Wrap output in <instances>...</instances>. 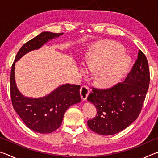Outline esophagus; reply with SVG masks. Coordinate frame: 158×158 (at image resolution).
<instances>
[{
  "instance_id": "1",
  "label": "esophagus",
  "mask_w": 158,
  "mask_h": 158,
  "mask_svg": "<svg viewBox=\"0 0 158 158\" xmlns=\"http://www.w3.org/2000/svg\"><path fill=\"white\" fill-rule=\"evenodd\" d=\"M90 93L89 88L87 85H82L80 89V94H81V98L83 101H85L87 99V97L89 96Z\"/></svg>"
}]
</instances>
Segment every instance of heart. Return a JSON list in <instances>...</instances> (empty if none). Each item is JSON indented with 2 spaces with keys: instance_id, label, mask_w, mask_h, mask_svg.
Segmentation results:
<instances>
[{
  "instance_id": "1",
  "label": "heart",
  "mask_w": 158,
  "mask_h": 158,
  "mask_svg": "<svg viewBox=\"0 0 158 158\" xmlns=\"http://www.w3.org/2000/svg\"><path fill=\"white\" fill-rule=\"evenodd\" d=\"M121 44L110 41H100L93 44L85 58L82 71H96L95 80L98 85L106 87L116 84L127 73L130 58L123 53Z\"/></svg>"
}]
</instances>
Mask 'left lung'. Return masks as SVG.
<instances>
[{
    "label": "left lung",
    "instance_id": "left-lung-1",
    "mask_svg": "<svg viewBox=\"0 0 158 158\" xmlns=\"http://www.w3.org/2000/svg\"><path fill=\"white\" fill-rule=\"evenodd\" d=\"M150 83L148 63L144 53L138 58L127 78L108 89L93 88L87 98L97 109V115L88 126L101 135H112L123 130L137 118Z\"/></svg>",
    "mask_w": 158,
    "mask_h": 158
}]
</instances>
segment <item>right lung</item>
<instances>
[{
    "instance_id": "1",
    "label": "right lung",
    "mask_w": 158,
    "mask_h": 158,
    "mask_svg": "<svg viewBox=\"0 0 158 158\" xmlns=\"http://www.w3.org/2000/svg\"><path fill=\"white\" fill-rule=\"evenodd\" d=\"M63 33L42 32L21 47L10 74V95L15 111L29 129L35 132L48 134L54 132L62 123L65 111L69 106L81 101L79 85L63 84L44 97L31 98L23 96L15 82V63L26 53L38 49L42 45Z\"/></svg>"
}]
</instances>
